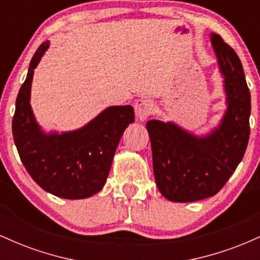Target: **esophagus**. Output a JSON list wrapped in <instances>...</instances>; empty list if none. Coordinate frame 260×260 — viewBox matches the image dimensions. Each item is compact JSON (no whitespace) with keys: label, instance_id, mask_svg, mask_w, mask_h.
<instances>
[{"label":"esophagus","instance_id":"1","mask_svg":"<svg viewBox=\"0 0 260 260\" xmlns=\"http://www.w3.org/2000/svg\"><path fill=\"white\" fill-rule=\"evenodd\" d=\"M154 112V103L148 99H139L136 103L137 117L140 121H145Z\"/></svg>","mask_w":260,"mask_h":260}]
</instances>
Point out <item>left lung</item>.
I'll use <instances>...</instances> for the list:
<instances>
[{
	"instance_id": "1",
	"label": "left lung",
	"mask_w": 260,
	"mask_h": 260,
	"mask_svg": "<svg viewBox=\"0 0 260 260\" xmlns=\"http://www.w3.org/2000/svg\"><path fill=\"white\" fill-rule=\"evenodd\" d=\"M210 39L228 105L219 126L205 136H196L174 122L147 123L156 186L171 202L215 196L235 172L248 144L250 92L242 63L220 35L213 32Z\"/></svg>"
}]
</instances>
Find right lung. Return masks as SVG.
<instances>
[{"label": "right lung", "mask_w": 260, "mask_h": 260, "mask_svg": "<svg viewBox=\"0 0 260 260\" xmlns=\"http://www.w3.org/2000/svg\"><path fill=\"white\" fill-rule=\"evenodd\" d=\"M49 46V41L39 46L18 92L13 139L26 171L44 190L64 199L89 198L106 183L122 134L134 122V110L110 106L79 129L44 132L32 113L30 91L34 70Z\"/></svg>", "instance_id": "right-lung-1"}]
</instances>
